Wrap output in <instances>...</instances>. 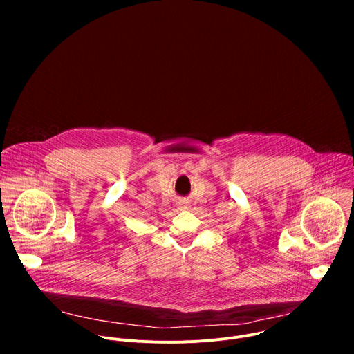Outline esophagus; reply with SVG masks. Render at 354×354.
I'll return each mask as SVG.
<instances>
[{
  "label": "esophagus",
  "mask_w": 354,
  "mask_h": 354,
  "mask_svg": "<svg viewBox=\"0 0 354 354\" xmlns=\"http://www.w3.org/2000/svg\"><path fill=\"white\" fill-rule=\"evenodd\" d=\"M178 209H180V210H186V209H189L187 201H179V203H178Z\"/></svg>",
  "instance_id": "34e87169"
}]
</instances>
